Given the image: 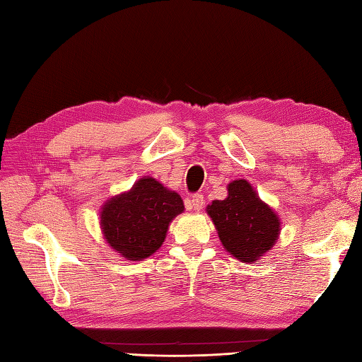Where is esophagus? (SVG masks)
I'll return each instance as SVG.
<instances>
[{"mask_svg": "<svg viewBox=\"0 0 362 362\" xmlns=\"http://www.w3.org/2000/svg\"><path fill=\"white\" fill-rule=\"evenodd\" d=\"M204 204H205V199H204V196L202 194H194L193 197H191V201H189V209L191 210H196V211H199L204 206Z\"/></svg>", "mask_w": 362, "mask_h": 362, "instance_id": "obj_1", "label": "esophagus"}]
</instances>
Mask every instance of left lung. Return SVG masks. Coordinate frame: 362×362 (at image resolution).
I'll return each instance as SVG.
<instances>
[{
	"instance_id": "obj_1",
	"label": "left lung",
	"mask_w": 362,
	"mask_h": 362,
	"mask_svg": "<svg viewBox=\"0 0 362 362\" xmlns=\"http://www.w3.org/2000/svg\"><path fill=\"white\" fill-rule=\"evenodd\" d=\"M227 189L224 201H213L206 213L230 255L243 263H255L279 240L280 219L247 180L230 182Z\"/></svg>"
}]
</instances>
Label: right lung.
<instances>
[{
    "label": "right lung",
    "mask_w": 362,
    "mask_h": 362,
    "mask_svg": "<svg viewBox=\"0 0 362 362\" xmlns=\"http://www.w3.org/2000/svg\"><path fill=\"white\" fill-rule=\"evenodd\" d=\"M185 210L182 197L152 177H141L127 193L101 209L104 240L122 258L141 261L165 243L171 221Z\"/></svg>",
    "instance_id": "right-lung-1"
}]
</instances>
